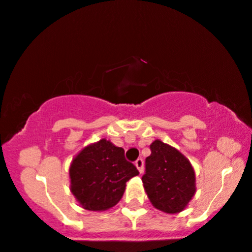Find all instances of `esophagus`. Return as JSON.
<instances>
[{
	"mask_svg": "<svg viewBox=\"0 0 252 252\" xmlns=\"http://www.w3.org/2000/svg\"><path fill=\"white\" fill-rule=\"evenodd\" d=\"M135 165H136V167H137V170H138L139 172H143V168H144V161H143V159L142 158H138L137 159V160L135 161Z\"/></svg>",
	"mask_w": 252,
	"mask_h": 252,
	"instance_id": "34e87169",
	"label": "esophagus"
}]
</instances>
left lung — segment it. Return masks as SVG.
Masks as SVG:
<instances>
[{"label": "left lung", "mask_w": 252, "mask_h": 252, "mask_svg": "<svg viewBox=\"0 0 252 252\" xmlns=\"http://www.w3.org/2000/svg\"><path fill=\"white\" fill-rule=\"evenodd\" d=\"M145 159L142 177L145 192L156 208L174 214L183 211L195 193V174L189 160L177 149L155 141Z\"/></svg>", "instance_id": "left-lung-1"}]
</instances>
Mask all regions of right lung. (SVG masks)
Segmentation results:
<instances>
[{"mask_svg":"<svg viewBox=\"0 0 252 252\" xmlns=\"http://www.w3.org/2000/svg\"><path fill=\"white\" fill-rule=\"evenodd\" d=\"M124 157V150L106 139L88 145L69 167L71 190L87 211H106L123 196L126 183L138 174Z\"/></svg>","mask_w":252,"mask_h":252,"instance_id":"add662e5","label":"right lung"}]
</instances>
